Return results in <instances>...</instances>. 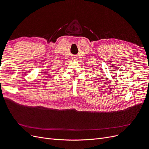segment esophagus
<instances>
[{"mask_svg":"<svg viewBox=\"0 0 149 149\" xmlns=\"http://www.w3.org/2000/svg\"><path fill=\"white\" fill-rule=\"evenodd\" d=\"M74 59H76V58H74Z\"/></svg>","mask_w":149,"mask_h":149,"instance_id":"34e87169","label":"esophagus"}]
</instances>
